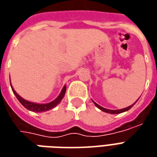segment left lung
<instances>
[{"label": "left lung", "instance_id": "1", "mask_svg": "<svg viewBox=\"0 0 157 157\" xmlns=\"http://www.w3.org/2000/svg\"><path fill=\"white\" fill-rule=\"evenodd\" d=\"M94 102V104H95L98 108L99 109H101L102 111H103V112L105 113H112V114H117V113H121L123 112H125V111H128V109H130L134 106V104H132V105H130L129 107H128V108H125V109H118V110H110V109H104V108H102V107H101V106H99L98 103H96L95 102Z\"/></svg>", "mask_w": 157, "mask_h": 157}]
</instances>
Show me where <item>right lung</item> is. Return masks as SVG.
Masks as SVG:
<instances>
[{
    "label": "right lung",
    "mask_w": 157,
    "mask_h": 157,
    "mask_svg": "<svg viewBox=\"0 0 157 157\" xmlns=\"http://www.w3.org/2000/svg\"><path fill=\"white\" fill-rule=\"evenodd\" d=\"M12 92L15 94V96L17 97V98L18 99V101L22 104L23 107H25L26 109H29L30 111H33V112L36 113H40V112H44V111H48L49 109H52L55 108V106L58 105L59 102L61 101L62 98H64V96L65 94V91H66V86H64L63 89H62L60 94L59 95V97L56 99H55L53 102H49V103H45V104H38V103H34V102H31L27 101L25 99L22 98L17 93V92L14 91V89L12 88Z\"/></svg>",
    "instance_id": "obj_1"
}]
</instances>
